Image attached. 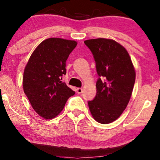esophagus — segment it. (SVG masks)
<instances>
[{"label": "esophagus", "instance_id": "34e87169", "mask_svg": "<svg viewBox=\"0 0 160 160\" xmlns=\"http://www.w3.org/2000/svg\"><path fill=\"white\" fill-rule=\"evenodd\" d=\"M82 88H78L77 89V93L78 94H80V93H82Z\"/></svg>", "mask_w": 160, "mask_h": 160}]
</instances>
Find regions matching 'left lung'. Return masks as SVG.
<instances>
[{
    "instance_id": "obj_1",
    "label": "left lung",
    "mask_w": 160,
    "mask_h": 160,
    "mask_svg": "<svg viewBox=\"0 0 160 160\" xmlns=\"http://www.w3.org/2000/svg\"><path fill=\"white\" fill-rule=\"evenodd\" d=\"M93 53L96 71V96L88 103L91 115L102 124L119 118L127 107L136 80V71L127 50L106 38L84 41Z\"/></svg>"
}]
</instances>
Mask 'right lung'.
<instances>
[{"label": "right lung", "instance_id": "obj_1", "mask_svg": "<svg viewBox=\"0 0 160 160\" xmlns=\"http://www.w3.org/2000/svg\"><path fill=\"white\" fill-rule=\"evenodd\" d=\"M75 40L51 38L40 42L24 71L23 89L33 109L51 120L64 109L75 92L62 82L66 61L77 46Z\"/></svg>", "mask_w": 160, "mask_h": 160}]
</instances>
